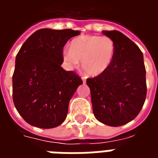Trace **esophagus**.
<instances>
[{"instance_id": "34e87169", "label": "esophagus", "mask_w": 158, "mask_h": 158, "mask_svg": "<svg viewBox=\"0 0 158 158\" xmlns=\"http://www.w3.org/2000/svg\"><path fill=\"white\" fill-rule=\"evenodd\" d=\"M82 80H83V82H84V83L85 82V81H86V78H85V77H84V76H83V77H82Z\"/></svg>"}]
</instances>
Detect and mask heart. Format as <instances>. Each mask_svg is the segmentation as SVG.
<instances>
[{"instance_id": "obj_1", "label": "heart", "mask_w": 158, "mask_h": 158, "mask_svg": "<svg viewBox=\"0 0 158 158\" xmlns=\"http://www.w3.org/2000/svg\"><path fill=\"white\" fill-rule=\"evenodd\" d=\"M116 45L108 36L82 35L71 41L70 49H63V62L69 69H76L82 61V67L89 75L99 76L112 65Z\"/></svg>"}]
</instances>
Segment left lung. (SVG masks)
<instances>
[{
  "label": "left lung",
  "mask_w": 158,
  "mask_h": 158,
  "mask_svg": "<svg viewBox=\"0 0 158 158\" xmlns=\"http://www.w3.org/2000/svg\"><path fill=\"white\" fill-rule=\"evenodd\" d=\"M102 33L115 42L114 59L106 72L86 83L96 118L118 127L135 118L142 108L147 89L146 68L142 52L131 40L117 30Z\"/></svg>",
  "instance_id": "1"
}]
</instances>
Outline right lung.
Here are the masks:
<instances>
[{
  "mask_svg": "<svg viewBox=\"0 0 158 158\" xmlns=\"http://www.w3.org/2000/svg\"><path fill=\"white\" fill-rule=\"evenodd\" d=\"M79 34L73 29H39L17 54L12 99L30 125L52 129L66 119L69 101L83 81L75 72L61 67L62 52L67 41Z\"/></svg>",
  "mask_w": 158,
  "mask_h": 158,
  "instance_id": "obj_1",
  "label": "right lung"
}]
</instances>
